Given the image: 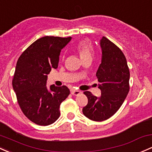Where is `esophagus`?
<instances>
[{"label": "esophagus", "mask_w": 152, "mask_h": 152, "mask_svg": "<svg viewBox=\"0 0 152 152\" xmlns=\"http://www.w3.org/2000/svg\"><path fill=\"white\" fill-rule=\"evenodd\" d=\"M81 93V91L76 90V89H72L71 90V94L73 95H75V96H78Z\"/></svg>", "instance_id": "34e87169"}]
</instances>
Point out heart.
Segmentation results:
<instances>
[{
	"instance_id": "obj_1",
	"label": "heart",
	"mask_w": 152,
	"mask_h": 152,
	"mask_svg": "<svg viewBox=\"0 0 152 152\" xmlns=\"http://www.w3.org/2000/svg\"><path fill=\"white\" fill-rule=\"evenodd\" d=\"M76 49L79 52L81 60H84L88 57H92L93 53V47L88 40H84L78 43L76 46Z\"/></svg>"
}]
</instances>
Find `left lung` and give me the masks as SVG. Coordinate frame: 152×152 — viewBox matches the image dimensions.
Segmentation results:
<instances>
[{
    "mask_svg": "<svg viewBox=\"0 0 152 152\" xmlns=\"http://www.w3.org/2000/svg\"><path fill=\"white\" fill-rule=\"evenodd\" d=\"M101 63L96 73L100 97L86 91L88 103L83 114L92 121L102 122L112 116L122 105L130 89V71L127 60L120 49L103 36L100 41Z\"/></svg>",
    "mask_w": 152,
    "mask_h": 152,
    "instance_id": "8db88e82",
    "label": "left lung"
}]
</instances>
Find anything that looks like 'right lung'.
<instances>
[{
	"mask_svg": "<svg viewBox=\"0 0 152 152\" xmlns=\"http://www.w3.org/2000/svg\"><path fill=\"white\" fill-rule=\"evenodd\" d=\"M71 37L44 36L36 40L20 55L12 86L23 114L38 125L52 124L60 117V105L68 97L66 86L47 87V75L58 66L61 49Z\"/></svg>",
	"mask_w": 152,
	"mask_h": 152,
	"instance_id": "1",
	"label": "right lung"
}]
</instances>
